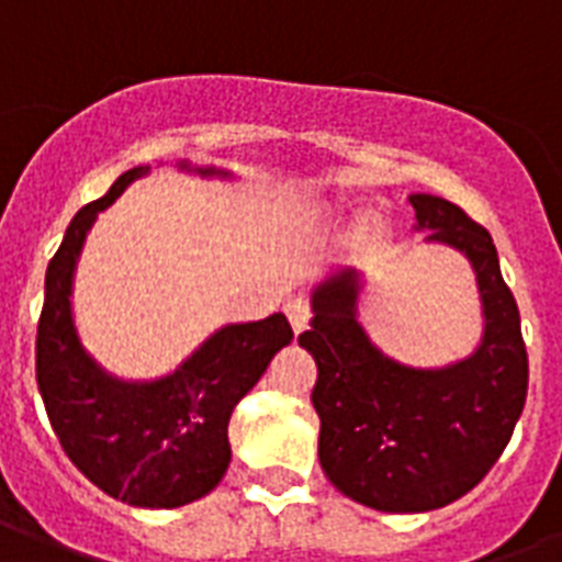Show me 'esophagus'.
<instances>
[{
    "label": "esophagus",
    "instance_id": "obj_1",
    "mask_svg": "<svg viewBox=\"0 0 562 562\" xmlns=\"http://www.w3.org/2000/svg\"><path fill=\"white\" fill-rule=\"evenodd\" d=\"M285 315H289V321H291V329H294V333H303V329H306L308 326V306L306 303H303V300H289V303H285Z\"/></svg>",
    "mask_w": 562,
    "mask_h": 562
}]
</instances>
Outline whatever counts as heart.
<instances>
[{"instance_id":"b5f03b06","label":"heart","mask_w":562,"mask_h":562,"mask_svg":"<svg viewBox=\"0 0 562 562\" xmlns=\"http://www.w3.org/2000/svg\"><path fill=\"white\" fill-rule=\"evenodd\" d=\"M359 236H361V238H368V236H370V224H361V227H359Z\"/></svg>"}]
</instances>
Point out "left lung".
Masks as SVG:
<instances>
[{"instance_id": "1", "label": "left lung", "mask_w": 562, "mask_h": 562, "mask_svg": "<svg viewBox=\"0 0 562 562\" xmlns=\"http://www.w3.org/2000/svg\"><path fill=\"white\" fill-rule=\"evenodd\" d=\"M408 201L414 229L472 265L484 321L479 347L446 368L384 356L359 321L364 280L356 268L312 289V329L297 338L317 361L312 405L326 479L384 514H426L467 496L505 452L528 396L519 308L490 233L443 198L417 192Z\"/></svg>"}]
</instances>
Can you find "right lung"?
<instances>
[{"mask_svg": "<svg viewBox=\"0 0 562 562\" xmlns=\"http://www.w3.org/2000/svg\"><path fill=\"white\" fill-rule=\"evenodd\" d=\"M180 171L229 180L215 166ZM151 166L125 171L99 201L78 210L46 271L37 324V387L69 461L108 496L134 507H183L218 487L229 467L227 426L238 400L289 347L282 312L215 329L178 370L160 379H119L92 359L72 317V282L83 241L104 212Z\"/></svg>", "mask_w": 562, "mask_h": 562, "instance_id": "obj_1", "label": "right lung"}]
</instances>
